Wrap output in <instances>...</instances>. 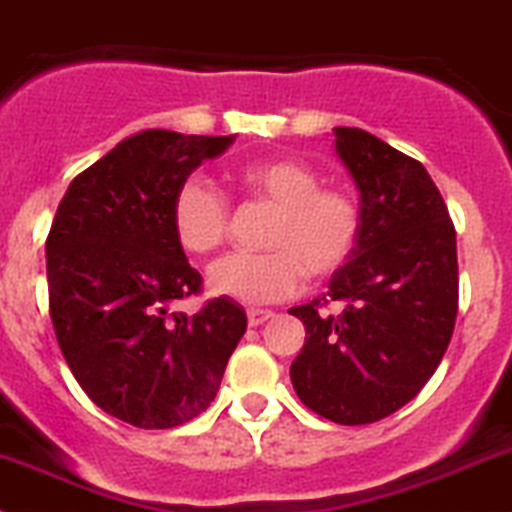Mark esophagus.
<instances>
[{
    "mask_svg": "<svg viewBox=\"0 0 512 512\" xmlns=\"http://www.w3.org/2000/svg\"><path fill=\"white\" fill-rule=\"evenodd\" d=\"M272 310H262V308H252V310H247V323H250V326H262V323L265 321H270L272 318Z\"/></svg>",
    "mask_w": 512,
    "mask_h": 512,
    "instance_id": "esophagus-1",
    "label": "esophagus"
}]
</instances>
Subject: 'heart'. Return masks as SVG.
Wrapping results in <instances>:
<instances>
[{
    "instance_id": "heart-1",
    "label": "heart",
    "mask_w": 512,
    "mask_h": 512,
    "mask_svg": "<svg viewBox=\"0 0 512 512\" xmlns=\"http://www.w3.org/2000/svg\"><path fill=\"white\" fill-rule=\"evenodd\" d=\"M234 184L275 209L262 255H229L209 270V290L240 303H275L313 280L333 278L353 255L361 209L346 189L321 186L310 166L293 159H260L242 166ZM229 209L207 181H181L171 202V232L186 255H209L227 237Z\"/></svg>"
}]
</instances>
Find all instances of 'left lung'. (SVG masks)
Returning a JSON list of instances; mask_svg holds the SVG:
<instances>
[{
  "instance_id": "1",
  "label": "left lung",
  "mask_w": 512,
  "mask_h": 512,
  "mask_svg": "<svg viewBox=\"0 0 512 512\" xmlns=\"http://www.w3.org/2000/svg\"><path fill=\"white\" fill-rule=\"evenodd\" d=\"M358 189L361 234L328 293L293 313L305 346L290 381L305 407L336 424H371L422 391L457 318L455 227L419 161L361 128H333ZM339 303L338 314L326 304Z\"/></svg>"
}]
</instances>
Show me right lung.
<instances>
[{
	"label": "right lung",
	"mask_w": 512,
	"mask_h": 512,
	"mask_svg": "<svg viewBox=\"0 0 512 512\" xmlns=\"http://www.w3.org/2000/svg\"><path fill=\"white\" fill-rule=\"evenodd\" d=\"M234 136L148 128L68 186L47 237L57 343L85 394L141 429L189 422L217 396L247 315L232 298L199 313L171 305L202 288L171 232L176 189Z\"/></svg>",
	"instance_id": "right-lung-1"
}]
</instances>
